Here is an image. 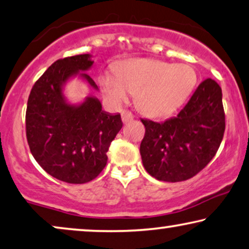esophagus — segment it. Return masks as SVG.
<instances>
[{
    "label": "esophagus",
    "instance_id": "esophagus-1",
    "mask_svg": "<svg viewBox=\"0 0 249 249\" xmlns=\"http://www.w3.org/2000/svg\"><path fill=\"white\" fill-rule=\"evenodd\" d=\"M133 114L131 113V111L128 110H123L122 111V121H123V123L126 124L128 123V122H131L133 120Z\"/></svg>",
    "mask_w": 249,
    "mask_h": 249
}]
</instances>
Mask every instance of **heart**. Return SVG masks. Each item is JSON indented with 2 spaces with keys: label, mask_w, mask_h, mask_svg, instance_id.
I'll use <instances>...</instances> for the list:
<instances>
[{
  "label": "heart",
  "mask_w": 249,
  "mask_h": 249,
  "mask_svg": "<svg viewBox=\"0 0 249 249\" xmlns=\"http://www.w3.org/2000/svg\"><path fill=\"white\" fill-rule=\"evenodd\" d=\"M101 91L107 101L120 105L134 93L135 104L150 117H164L186 100L196 83L193 69L152 58L126 59L115 66V75H99Z\"/></svg>",
  "instance_id": "obj_1"
}]
</instances>
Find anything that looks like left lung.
I'll list each match as a JSON object with an SVG mask.
<instances>
[{"label":"left lung","mask_w":249,"mask_h":249,"mask_svg":"<svg viewBox=\"0 0 249 249\" xmlns=\"http://www.w3.org/2000/svg\"><path fill=\"white\" fill-rule=\"evenodd\" d=\"M142 123L145 135L140 153L145 170L169 183L190 179L212 160L221 144L226 127L222 90L214 80L206 79L176 117Z\"/></svg>","instance_id":"8db88e82"}]
</instances>
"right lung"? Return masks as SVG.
<instances>
[{
	"label": "right lung",
	"instance_id": "right-lung-1",
	"mask_svg": "<svg viewBox=\"0 0 249 249\" xmlns=\"http://www.w3.org/2000/svg\"><path fill=\"white\" fill-rule=\"evenodd\" d=\"M92 65L90 54L58 59L35 83L28 99L30 151L47 174L70 184L88 183L101 173L110 143L123 126L121 115L103 110L98 98L87 96L72 104L65 97L66 83L73 78L98 90L86 73Z\"/></svg>",
	"mask_w": 249,
	"mask_h": 249
}]
</instances>
